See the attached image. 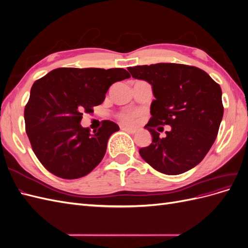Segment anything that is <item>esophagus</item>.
Listing matches in <instances>:
<instances>
[{
  "mask_svg": "<svg viewBox=\"0 0 248 248\" xmlns=\"http://www.w3.org/2000/svg\"><path fill=\"white\" fill-rule=\"evenodd\" d=\"M121 130L126 131L128 133H136V131H137L134 128H128V127H121Z\"/></svg>",
  "mask_w": 248,
  "mask_h": 248,
  "instance_id": "1",
  "label": "esophagus"
}]
</instances>
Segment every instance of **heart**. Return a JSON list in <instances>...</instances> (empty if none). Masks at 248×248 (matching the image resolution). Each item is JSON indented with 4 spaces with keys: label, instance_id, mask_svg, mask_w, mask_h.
<instances>
[{
    "label": "heart",
    "instance_id": "obj_1",
    "mask_svg": "<svg viewBox=\"0 0 248 248\" xmlns=\"http://www.w3.org/2000/svg\"><path fill=\"white\" fill-rule=\"evenodd\" d=\"M136 118H137V115L127 114V115L122 116V121L124 123H133L134 121H136Z\"/></svg>",
    "mask_w": 248,
    "mask_h": 248
}]
</instances>
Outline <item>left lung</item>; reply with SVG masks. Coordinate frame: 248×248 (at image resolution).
Wrapping results in <instances>:
<instances>
[{
    "mask_svg": "<svg viewBox=\"0 0 248 248\" xmlns=\"http://www.w3.org/2000/svg\"><path fill=\"white\" fill-rule=\"evenodd\" d=\"M132 78L148 81L155 99L145 126L152 142L140 154L156 170L179 175L204 159L218 133L223 116L220 86L198 67L158 63L128 67ZM171 130L160 139L157 130Z\"/></svg>",
    "mask_w": 248,
    "mask_h": 248,
    "instance_id": "left-lung-1",
    "label": "left lung"
}]
</instances>
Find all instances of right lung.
Wrapping results in <instances>:
<instances>
[{"mask_svg": "<svg viewBox=\"0 0 248 248\" xmlns=\"http://www.w3.org/2000/svg\"><path fill=\"white\" fill-rule=\"evenodd\" d=\"M130 78L123 68H57L36 80L25 108L26 132L37 158L63 179L88 175L102 160L119 126L107 120L94 133L80 125L116 81Z\"/></svg>", "mask_w": 248, "mask_h": 248, "instance_id": "1", "label": "right lung"}]
</instances>
